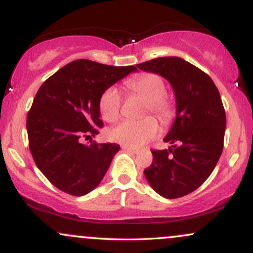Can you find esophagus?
<instances>
[{"instance_id":"1","label":"esophagus","mask_w":253,"mask_h":253,"mask_svg":"<svg viewBox=\"0 0 253 253\" xmlns=\"http://www.w3.org/2000/svg\"><path fill=\"white\" fill-rule=\"evenodd\" d=\"M123 150L127 151V152L134 153V155H138V153H139V150H136V149H133V147H129V146H125V145H123Z\"/></svg>"}]
</instances>
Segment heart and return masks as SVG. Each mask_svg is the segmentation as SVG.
I'll use <instances>...</instances> for the list:
<instances>
[{
  "instance_id": "b5f03b06",
  "label": "heart",
  "mask_w": 253,
  "mask_h": 253,
  "mask_svg": "<svg viewBox=\"0 0 253 253\" xmlns=\"http://www.w3.org/2000/svg\"><path fill=\"white\" fill-rule=\"evenodd\" d=\"M126 88L146 102V113L156 115L162 123H169L173 115L172 101L165 95L163 78L156 74H141L128 78ZM100 112L108 123H115L120 118L121 95L114 86L104 90L100 97ZM159 125L153 118L140 121L126 120L110 130L112 140L129 147H140L156 138Z\"/></svg>"
}]
</instances>
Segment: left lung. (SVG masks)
<instances>
[{"instance_id":"1","label":"left lung","mask_w":253,"mask_h":253,"mask_svg":"<svg viewBox=\"0 0 253 253\" xmlns=\"http://www.w3.org/2000/svg\"><path fill=\"white\" fill-rule=\"evenodd\" d=\"M136 68L164 77L176 100L175 121L164 138L171 146L152 151L144 175L165 199L188 195L210 177L221 156L226 114L219 90L207 74L179 57L156 58Z\"/></svg>"}]
</instances>
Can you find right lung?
Returning a JSON list of instances; mask_svg holds the SVG:
<instances>
[{"instance_id": "add662e5", "label": "right lung", "mask_w": 253, "mask_h": 253, "mask_svg": "<svg viewBox=\"0 0 253 253\" xmlns=\"http://www.w3.org/2000/svg\"><path fill=\"white\" fill-rule=\"evenodd\" d=\"M134 66L78 59L63 66L38 90L27 115L30 150L37 167L54 187L83 196L100 184L118 144H83L102 127L100 97Z\"/></svg>"}]
</instances>
